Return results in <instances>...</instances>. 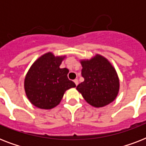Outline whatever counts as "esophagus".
Wrapping results in <instances>:
<instances>
[{"label":"esophagus","mask_w":146,"mask_h":146,"mask_svg":"<svg viewBox=\"0 0 146 146\" xmlns=\"http://www.w3.org/2000/svg\"><path fill=\"white\" fill-rule=\"evenodd\" d=\"M74 82H75V84L77 86L78 84H79V81H78L77 79H76V80H74Z\"/></svg>","instance_id":"34e87169"}]
</instances>
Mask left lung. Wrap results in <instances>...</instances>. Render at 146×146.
<instances>
[{"mask_svg": "<svg viewBox=\"0 0 146 146\" xmlns=\"http://www.w3.org/2000/svg\"><path fill=\"white\" fill-rule=\"evenodd\" d=\"M81 74L84 81L76 89L89 104L104 107L115 99L119 92V79L110 62L97 54L89 60L81 61Z\"/></svg>", "mask_w": 146, "mask_h": 146, "instance_id": "1", "label": "left lung"}]
</instances>
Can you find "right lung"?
I'll list each match as a JSON object with an SVG mask.
<instances>
[{
    "label": "right lung",
    "instance_id": "1",
    "mask_svg": "<svg viewBox=\"0 0 146 146\" xmlns=\"http://www.w3.org/2000/svg\"><path fill=\"white\" fill-rule=\"evenodd\" d=\"M65 57L47 53L40 57L28 71L24 87L29 100L41 109H51L59 104L67 89L76 84L67 77L69 70L60 68Z\"/></svg>",
    "mask_w": 146,
    "mask_h": 146
}]
</instances>
